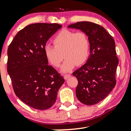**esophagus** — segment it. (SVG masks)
I'll use <instances>...</instances> for the list:
<instances>
[{
    "label": "esophagus",
    "instance_id": "obj_1",
    "mask_svg": "<svg viewBox=\"0 0 131 131\" xmlns=\"http://www.w3.org/2000/svg\"><path fill=\"white\" fill-rule=\"evenodd\" d=\"M71 74H63V77H64V79H68V78H70L71 77Z\"/></svg>",
    "mask_w": 131,
    "mask_h": 131
}]
</instances>
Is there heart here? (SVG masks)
Returning <instances> with one entry per match:
<instances>
[{
  "label": "heart",
  "instance_id": "b5f03b06",
  "mask_svg": "<svg viewBox=\"0 0 131 131\" xmlns=\"http://www.w3.org/2000/svg\"><path fill=\"white\" fill-rule=\"evenodd\" d=\"M52 42L54 47L45 46V55L48 61L55 67H60L64 57L66 59L61 68L63 73L70 71L76 64H83L88 59L90 42L84 32L63 29L53 37Z\"/></svg>",
  "mask_w": 131,
  "mask_h": 131
}]
</instances>
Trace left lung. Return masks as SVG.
I'll return each mask as SVG.
<instances>
[{"label":"left lung","instance_id":"left-lung-1","mask_svg":"<svg viewBox=\"0 0 131 131\" xmlns=\"http://www.w3.org/2000/svg\"><path fill=\"white\" fill-rule=\"evenodd\" d=\"M68 27L80 29L90 42L91 54L87 62L73 73L78 81L76 97L85 105L97 104L107 97L116 85L119 61L115 40L103 26L94 23L77 22Z\"/></svg>","mask_w":131,"mask_h":131}]
</instances>
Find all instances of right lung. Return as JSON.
I'll return each mask as SVG.
<instances>
[{
	"label": "right lung",
	"instance_id": "right-lung-1",
	"mask_svg": "<svg viewBox=\"0 0 131 131\" xmlns=\"http://www.w3.org/2000/svg\"><path fill=\"white\" fill-rule=\"evenodd\" d=\"M62 26L34 23L19 31L9 45L7 72L15 94L25 104L43 110L52 106L64 79L48 64L44 47Z\"/></svg>",
	"mask_w": 131,
	"mask_h": 131
}]
</instances>
